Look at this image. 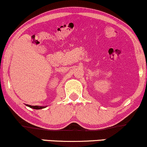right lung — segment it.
Instances as JSON below:
<instances>
[{"label": "right lung", "instance_id": "add662e5", "mask_svg": "<svg viewBox=\"0 0 147 147\" xmlns=\"http://www.w3.org/2000/svg\"><path fill=\"white\" fill-rule=\"evenodd\" d=\"M27 107H29L32 108V109H41L45 108V107H40V106H32V105H26Z\"/></svg>", "mask_w": 147, "mask_h": 147}]
</instances>
